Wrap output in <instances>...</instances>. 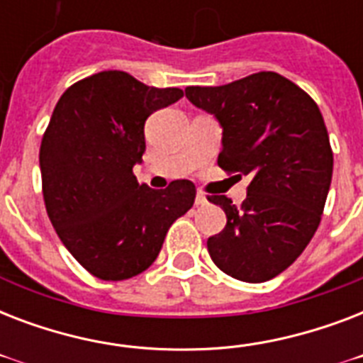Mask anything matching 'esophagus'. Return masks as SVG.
I'll return each instance as SVG.
<instances>
[{"label":"esophagus","mask_w":363,"mask_h":363,"mask_svg":"<svg viewBox=\"0 0 363 363\" xmlns=\"http://www.w3.org/2000/svg\"><path fill=\"white\" fill-rule=\"evenodd\" d=\"M196 205H198V207H201V205H207V198H205L203 192H198V196H196Z\"/></svg>","instance_id":"1"}]
</instances>
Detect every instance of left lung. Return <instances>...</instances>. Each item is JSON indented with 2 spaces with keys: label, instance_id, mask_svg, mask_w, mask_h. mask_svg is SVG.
<instances>
[{
  "label": "left lung",
  "instance_id": "8db88e82",
  "mask_svg": "<svg viewBox=\"0 0 363 363\" xmlns=\"http://www.w3.org/2000/svg\"><path fill=\"white\" fill-rule=\"evenodd\" d=\"M184 92L224 128L218 165L228 175L252 177L239 207L226 196L207 198L228 218L207 239L211 259L239 281H269L296 262L320 224L333 171L320 109L273 71Z\"/></svg>",
  "mask_w": 363,
  "mask_h": 363
}]
</instances>
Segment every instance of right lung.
<instances>
[{"mask_svg":"<svg viewBox=\"0 0 363 363\" xmlns=\"http://www.w3.org/2000/svg\"><path fill=\"white\" fill-rule=\"evenodd\" d=\"M182 98L124 71H101L71 84L43 133V199L60 241L101 281H124L158 258L171 224L196 199L192 181L165 190L139 184L145 122Z\"/></svg>","mask_w":363,"mask_h":363,"instance_id":"1","label":"right lung"}]
</instances>
